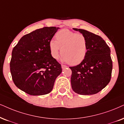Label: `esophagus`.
<instances>
[{"label": "esophagus", "mask_w": 124, "mask_h": 124, "mask_svg": "<svg viewBox=\"0 0 124 124\" xmlns=\"http://www.w3.org/2000/svg\"><path fill=\"white\" fill-rule=\"evenodd\" d=\"M61 67H62V69H65L66 67H67V66L66 65H61Z\"/></svg>", "instance_id": "obj_1"}]
</instances>
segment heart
<instances>
[{
    "label": "heart",
    "instance_id": "obj_1",
    "mask_svg": "<svg viewBox=\"0 0 124 124\" xmlns=\"http://www.w3.org/2000/svg\"><path fill=\"white\" fill-rule=\"evenodd\" d=\"M51 56L54 59L61 53L63 60L71 65H77L84 61L88 51L86 37L67 29L61 30L55 34V40H51L48 44Z\"/></svg>",
    "mask_w": 124,
    "mask_h": 124
}]
</instances>
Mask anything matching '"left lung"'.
<instances>
[{
  "label": "left lung",
  "instance_id": "8db88e82",
  "mask_svg": "<svg viewBox=\"0 0 124 124\" xmlns=\"http://www.w3.org/2000/svg\"><path fill=\"white\" fill-rule=\"evenodd\" d=\"M73 29L86 37L88 51L83 62L70 67L72 71L71 87L79 94H94L105 87L110 81L113 67L110 49L100 36L85 30Z\"/></svg>",
  "mask_w": 124,
  "mask_h": 124
}]
</instances>
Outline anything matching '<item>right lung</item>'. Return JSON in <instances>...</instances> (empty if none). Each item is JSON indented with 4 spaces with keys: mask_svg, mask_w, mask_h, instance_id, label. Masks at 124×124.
<instances>
[{
    "mask_svg": "<svg viewBox=\"0 0 124 124\" xmlns=\"http://www.w3.org/2000/svg\"><path fill=\"white\" fill-rule=\"evenodd\" d=\"M59 29L45 27L36 30L22 37L12 50L10 61L12 80L25 93L41 95L53 90L62 67L51 56L48 44Z\"/></svg>",
    "mask_w": 124,
    "mask_h": 124,
    "instance_id": "obj_1",
    "label": "right lung"
}]
</instances>
